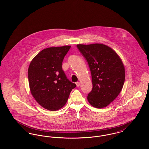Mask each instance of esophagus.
Wrapping results in <instances>:
<instances>
[{
    "mask_svg": "<svg viewBox=\"0 0 149 149\" xmlns=\"http://www.w3.org/2000/svg\"><path fill=\"white\" fill-rule=\"evenodd\" d=\"M76 85L77 86V87H79L80 85V82H79V81H78V82H77L76 83Z\"/></svg>",
    "mask_w": 149,
    "mask_h": 149,
    "instance_id": "1",
    "label": "esophagus"
}]
</instances>
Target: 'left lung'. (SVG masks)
I'll use <instances>...</instances> for the list:
<instances>
[{"label":"left lung","mask_w":149,"mask_h":149,"mask_svg":"<svg viewBox=\"0 0 149 149\" xmlns=\"http://www.w3.org/2000/svg\"><path fill=\"white\" fill-rule=\"evenodd\" d=\"M77 47L89 64L93 88L88 95L94 107L108 106L120 93L125 79V70L120 57L106 45L78 44Z\"/></svg>","instance_id":"1"}]
</instances>
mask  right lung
Listing matches in <instances>:
<instances>
[{
    "mask_svg": "<svg viewBox=\"0 0 149 149\" xmlns=\"http://www.w3.org/2000/svg\"><path fill=\"white\" fill-rule=\"evenodd\" d=\"M70 47L64 46L43 49L29 64L31 93L40 106L49 111L63 107L72 89L76 87L67 79L62 68L64 57Z\"/></svg>",
    "mask_w": 149,
    "mask_h": 149,
    "instance_id": "add662e5",
    "label": "right lung"
}]
</instances>
